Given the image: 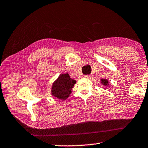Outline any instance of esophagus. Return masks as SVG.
I'll use <instances>...</instances> for the list:
<instances>
[{"mask_svg": "<svg viewBox=\"0 0 148 148\" xmlns=\"http://www.w3.org/2000/svg\"><path fill=\"white\" fill-rule=\"evenodd\" d=\"M84 77L87 79H91L92 77V76L90 75H84Z\"/></svg>", "mask_w": 148, "mask_h": 148, "instance_id": "obj_1", "label": "esophagus"}]
</instances>
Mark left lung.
Listing matches in <instances>:
<instances>
[{
  "mask_svg": "<svg viewBox=\"0 0 148 148\" xmlns=\"http://www.w3.org/2000/svg\"><path fill=\"white\" fill-rule=\"evenodd\" d=\"M101 83L102 85L104 86H108L110 85V83H109V81L108 79H101Z\"/></svg>",
  "mask_w": 148,
  "mask_h": 148,
  "instance_id": "obj_1",
  "label": "left lung"
}]
</instances>
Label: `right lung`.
<instances>
[{
  "label": "right lung",
  "mask_w": 148,
  "mask_h": 148,
  "mask_svg": "<svg viewBox=\"0 0 148 148\" xmlns=\"http://www.w3.org/2000/svg\"><path fill=\"white\" fill-rule=\"evenodd\" d=\"M75 83V80L71 79L67 73L60 74L52 83L51 95L60 100H66L71 94L73 87Z\"/></svg>",
  "instance_id": "obj_1"
}]
</instances>
